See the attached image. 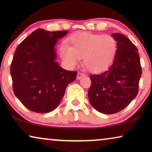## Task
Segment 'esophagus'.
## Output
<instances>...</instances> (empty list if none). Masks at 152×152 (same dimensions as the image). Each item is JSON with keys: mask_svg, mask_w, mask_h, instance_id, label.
Returning a JSON list of instances; mask_svg holds the SVG:
<instances>
[{"mask_svg": "<svg viewBox=\"0 0 152 152\" xmlns=\"http://www.w3.org/2000/svg\"><path fill=\"white\" fill-rule=\"evenodd\" d=\"M83 77H84V73H82V72H77V80H80V79H82Z\"/></svg>", "mask_w": 152, "mask_h": 152, "instance_id": "1", "label": "esophagus"}]
</instances>
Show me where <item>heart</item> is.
Wrapping results in <instances>:
<instances>
[{"label": "heart", "mask_w": 152, "mask_h": 152, "mask_svg": "<svg viewBox=\"0 0 152 152\" xmlns=\"http://www.w3.org/2000/svg\"><path fill=\"white\" fill-rule=\"evenodd\" d=\"M68 46L61 45L59 53L68 67L74 68L83 59L89 72L99 73L113 64L118 50L117 41L110 35L88 32L77 33L68 40Z\"/></svg>", "instance_id": "b5f03b06"}]
</instances>
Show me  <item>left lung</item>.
<instances>
[{
  "instance_id": "8db88e82",
  "label": "left lung",
  "mask_w": 152,
  "mask_h": 152,
  "mask_svg": "<svg viewBox=\"0 0 152 152\" xmlns=\"http://www.w3.org/2000/svg\"><path fill=\"white\" fill-rule=\"evenodd\" d=\"M111 37L118 44L115 59L107 71L90 76L88 92L92 107L104 114L122 111L136 97L142 75L140 56L134 43L120 33Z\"/></svg>"
}]
</instances>
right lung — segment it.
Masks as SVG:
<instances>
[{"label":"right lung","mask_w":152,"mask_h":152,"mask_svg":"<svg viewBox=\"0 0 152 152\" xmlns=\"http://www.w3.org/2000/svg\"><path fill=\"white\" fill-rule=\"evenodd\" d=\"M68 31L37 29L16 48L10 74L16 97L30 111L48 113L57 108L68 84L77 72L62 68L57 59L56 44Z\"/></svg>","instance_id":"add662e5"}]
</instances>
